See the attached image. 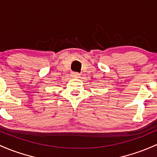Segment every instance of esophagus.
Segmentation results:
<instances>
[{"instance_id": "34e87169", "label": "esophagus", "mask_w": 157, "mask_h": 157, "mask_svg": "<svg viewBox=\"0 0 157 157\" xmlns=\"http://www.w3.org/2000/svg\"><path fill=\"white\" fill-rule=\"evenodd\" d=\"M71 76H72V77H78L79 76H80V75H79V74L75 73V72H74V73L71 74Z\"/></svg>"}]
</instances>
